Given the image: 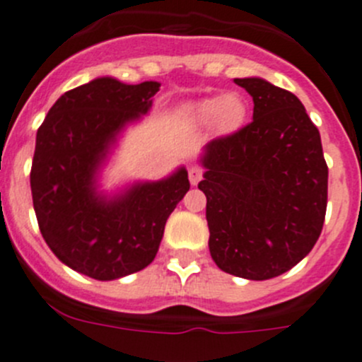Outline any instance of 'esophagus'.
Instances as JSON below:
<instances>
[{
  "mask_svg": "<svg viewBox=\"0 0 362 362\" xmlns=\"http://www.w3.org/2000/svg\"><path fill=\"white\" fill-rule=\"evenodd\" d=\"M202 174H204V170L200 169V167H189V170H188V177H189V182H192L193 186L195 185H199V181L202 180Z\"/></svg>",
  "mask_w": 362,
  "mask_h": 362,
  "instance_id": "esophagus-1",
  "label": "esophagus"
}]
</instances>
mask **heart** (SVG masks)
<instances>
[{
	"mask_svg": "<svg viewBox=\"0 0 362 362\" xmlns=\"http://www.w3.org/2000/svg\"><path fill=\"white\" fill-rule=\"evenodd\" d=\"M246 112H248L246 102L235 93L209 96L185 107V116L189 123L202 124V127L216 123L218 130L223 134H230L241 128L246 119Z\"/></svg>",
	"mask_w": 362,
	"mask_h": 362,
	"instance_id": "b5f03b06",
	"label": "heart"
}]
</instances>
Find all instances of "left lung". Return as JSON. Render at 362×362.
Returning a JSON list of instances; mask_svg holds the SVG:
<instances>
[{
    "mask_svg": "<svg viewBox=\"0 0 362 362\" xmlns=\"http://www.w3.org/2000/svg\"><path fill=\"white\" fill-rule=\"evenodd\" d=\"M253 98V121L204 148L209 252L221 271L269 280L317 243L327 207L320 134L301 100L260 77L234 78Z\"/></svg>",
    "mask_w": 362,
    "mask_h": 362,
    "instance_id": "1",
    "label": "left lung"
}]
</instances>
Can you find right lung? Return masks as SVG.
<instances>
[{"instance_id":"right-lung-1","label":"right lung","mask_w":362,"mask_h":362,"mask_svg":"<svg viewBox=\"0 0 362 362\" xmlns=\"http://www.w3.org/2000/svg\"><path fill=\"white\" fill-rule=\"evenodd\" d=\"M158 89L155 81L98 77L61 95L37 132L30 181L38 227L64 266L95 280H117L149 266L167 218L189 189L185 167L112 195L98 189L117 139L149 112Z\"/></svg>"}]
</instances>
